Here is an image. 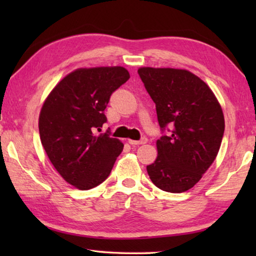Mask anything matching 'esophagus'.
Returning a JSON list of instances; mask_svg holds the SVG:
<instances>
[{
    "mask_svg": "<svg viewBox=\"0 0 256 256\" xmlns=\"http://www.w3.org/2000/svg\"><path fill=\"white\" fill-rule=\"evenodd\" d=\"M146 141H148V138H142L140 141H136V140H128V144H131V146H136L144 144H146Z\"/></svg>",
    "mask_w": 256,
    "mask_h": 256,
    "instance_id": "1",
    "label": "esophagus"
}]
</instances>
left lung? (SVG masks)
<instances>
[{"instance_id": "8db88e82", "label": "left lung", "mask_w": 256, "mask_h": 256, "mask_svg": "<svg viewBox=\"0 0 256 256\" xmlns=\"http://www.w3.org/2000/svg\"><path fill=\"white\" fill-rule=\"evenodd\" d=\"M138 76L156 104L160 128L158 156L146 172L158 188L182 193L192 188L214 162L222 146L224 118L204 81L183 68H138Z\"/></svg>"}]
</instances>
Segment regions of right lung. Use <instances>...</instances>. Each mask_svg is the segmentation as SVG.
Returning <instances> with one entry per match:
<instances>
[{
    "instance_id": "1",
    "label": "right lung",
    "mask_w": 256,
    "mask_h": 256,
    "mask_svg": "<svg viewBox=\"0 0 256 256\" xmlns=\"http://www.w3.org/2000/svg\"><path fill=\"white\" fill-rule=\"evenodd\" d=\"M123 66L81 68L56 84L42 104L38 128L56 172L78 190L110 176L124 144L102 131L110 94L128 80Z\"/></svg>"
}]
</instances>
